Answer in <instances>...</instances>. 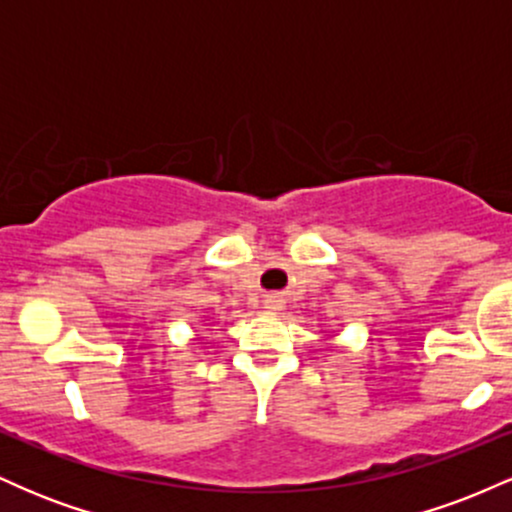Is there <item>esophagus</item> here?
Returning <instances> with one entry per match:
<instances>
[{"mask_svg":"<svg viewBox=\"0 0 512 512\" xmlns=\"http://www.w3.org/2000/svg\"><path fill=\"white\" fill-rule=\"evenodd\" d=\"M264 308H267V310H281L279 296H267V301H264Z\"/></svg>","mask_w":512,"mask_h":512,"instance_id":"obj_1","label":"esophagus"}]
</instances>
